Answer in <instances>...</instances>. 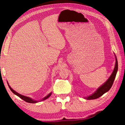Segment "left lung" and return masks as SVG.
Segmentation results:
<instances>
[{"label":"left lung","mask_w":125,"mask_h":125,"mask_svg":"<svg viewBox=\"0 0 125 125\" xmlns=\"http://www.w3.org/2000/svg\"><path fill=\"white\" fill-rule=\"evenodd\" d=\"M115 66H114V70L113 71L112 74L109 77V78L107 79L105 83H103L101 86H100L97 89L95 90L94 93H93L92 94L89 95L88 97H85V99L86 100H94V99L98 98L99 97L102 96L104 94L108 92L111 87L112 86L113 83H114V79H115L116 74H117V71H118V61L117 59V57L115 55Z\"/></svg>","instance_id":"1"}]
</instances>
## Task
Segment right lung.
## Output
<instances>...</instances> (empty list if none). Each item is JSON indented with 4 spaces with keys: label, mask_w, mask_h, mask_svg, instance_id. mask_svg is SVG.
I'll return each mask as SVG.
<instances>
[{
    "label": "right lung",
    "mask_w": 125,
    "mask_h": 125,
    "mask_svg": "<svg viewBox=\"0 0 125 125\" xmlns=\"http://www.w3.org/2000/svg\"><path fill=\"white\" fill-rule=\"evenodd\" d=\"M7 83H8V86H9V88H10V90H11L12 92L13 93H14L15 95H17V96H18L19 97H20V98H21L22 100H23L24 101H25V102H28V103L35 104V103H37V102H39L42 101H44V100H46V99L48 98L49 97L51 96V94H52V92H51V93H49V94H48V95H47V96H45V97H44V98H42V100H40V101H36V100H33V99H32V98H30V97H27V96H25V95H22V94H19V93H18V92H16V91H15V90H13V89L12 88L11 86H10L9 83H8V82H7Z\"/></svg>",
    "instance_id": "add662e5"
}]
</instances>
